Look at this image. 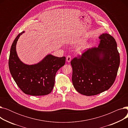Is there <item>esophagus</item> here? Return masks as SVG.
<instances>
[{
  "instance_id": "34e87169",
  "label": "esophagus",
  "mask_w": 128,
  "mask_h": 128,
  "mask_svg": "<svg viewBox=\"0 0 128 128\" xmlns=\"http://www.w3.org/2000/svg\"><path fill=\"white\" fill-rule=\"evenodd\" d=\"M71 60H72V57L70 56H67L66 57V60L68 62H70L71 61Z\"/></svg>"
}]
</instances>
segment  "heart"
<instances>
[{"label":"heart","instance_id":"obj_1","mask_svg":"<svg viewBox=\"0 0 128 128\" xmlns=\"http://www.w3.org/2000/svg\"><path fill=\"white\" fill-rule=\"evenodd\" d=\"M86 49V47L85 46H84V48H83V49H82V50H84V49Z\"/></svg>","mask_w":128,"mask_h":128}]
</instances>
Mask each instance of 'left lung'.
<instances>
[{
  "mask_svg": "<svg viewBox=\"0 0 128 128\" xmlns=\"http://www.w3.org/2000/svg\"><path fill=\"white\" fill-rule=\"evenodd\" d=\"M99 39L98 47L88 49L70 62L73 86L84 96L97 95L109 89L117 76L120 56L116 40L106 33Z\"/></svg>",
  "mask_w": 128,
  "mask_h": 128,
  "instance_id": "1",
  "label": "left lung"
}]
</instances>
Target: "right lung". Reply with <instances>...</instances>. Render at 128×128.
Returning a JSON list of instances; mask_svg holds the SVG:
<instances>
[{"label":"right lung","mask_w":128,"mask_h":128,"mask_svg":"<svg viewBox=\"0 0 128 128\" xmlns=\"http://www.w3.org/2000/svg\"><path fill=\"white\" fill-rule=\"evenodd\" d=\"M24 32L16 36L11 47L9 58L10 73L18 86L26 94L47 95L53 90L56 73L64 65L66 58L48 54L37 64L29 65L23 63L18 56L16 44Z\"/></svg>","instance_id":"obj_1"}]
</instances>
